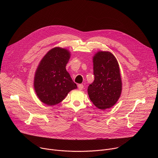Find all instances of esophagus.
<instances>
[{
    "label": "esophagus",
    "instance_id": "esophagus-1",
    "mask_svg": "<svg viewBox=\"0 0 158 158\" xmlns=\"http://www.w3.org/2000/svg\"><path fill=\"white\" fill-rule=\"evenodd\" d=\"M77 87H78V89H79V90H82V89L84 88L83 84H79V85H77Z\"/></svg>",
    "mask_w": 158,
    "mask_h": 158
}]
</instances>
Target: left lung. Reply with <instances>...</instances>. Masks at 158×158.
I'll list each match as a JSON object with an SVG mask.
<instances>
[{
    "instance_id": "8db88e82",
    "label": "left lung",
    "mask_w": 158,
    "mask_h": 158,
    "mask_svg": "<svg viewBox=\"0 0 158 158\" xmlns=\"http://www.w3.org/2000/svg\"><path fill=\"white\" fill-rule=\"evenodd\" d=\"M94 82L87 93L90 99L100 109L113 106L122 91V82L118 62L109 52H98L93 58Z\"/></svg>"
}]
</instances>
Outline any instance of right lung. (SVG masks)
<instances>
[{
    "mask_svg": "<svg viewBox=\"0 0 158 158\" xmlns=\"http://www.w3.org/2000/svg\"><path fill=\"white\" fill-rule=\"evenodd\" d=\"M70 58L68 51L55 48L41 60L34 77V88L39 99L48 106L60 102L71 90L76 89L65 66Z\"/></svg>",
    "mask_w": 158,
    "mask_h": 158,
    "instance_id": "right-lung-1",
    "label": "right lung"
}]
</instances>
